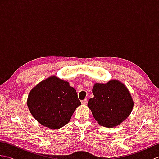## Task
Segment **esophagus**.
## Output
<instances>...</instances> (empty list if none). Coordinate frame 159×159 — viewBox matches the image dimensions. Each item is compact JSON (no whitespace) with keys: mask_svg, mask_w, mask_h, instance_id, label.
Instances as JSON below:
<instances>
[{"mask_svg":"<svg viewBox=\"0 0 159 159\" xmlns=\"http://www.w3.org/2000/svg\"><path fill=\"white\" fill-rule=\"evenodd\" d=\"M81 102H82L83 104H87V99L85 98V99L81 101Z\"/></svg>","mask_w":159,"mask_h":159,"instance_id":"34e87169","label":"esophagus"}]
</instances>
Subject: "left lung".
Returning a JSON list of instances; mask_svg holds the SVG:
<instances>
[{
	"mask_svg": "<svg viewBox=\"0 0 159 159\" xmlns=\"http://www.w3.org/2000/svg\"><path fill=\"white\" fill-rule=\"evenodd\" d=\"M87 106L100 125L113 128L120 124L129 116L133 101L129 91L122 83L111 80L107 83H96Z\"/></svg>",
	"mask_w": 159,
	"mask_h": 159,
	"instance_id": "left-lung-1",
	"label": "left lung"
}]
</instances>
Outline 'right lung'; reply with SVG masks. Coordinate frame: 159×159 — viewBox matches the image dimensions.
<instances>
[{"mask_svg":"<svg viewBox=\"0 0 159 159\" xmlns=\"http://www.w3.org/2000/svg\"><path fill=\"white\" fill-rule=\"evenodd\" d=\"M80 104L76 89L56 76L38 84L30 92L27 100L29 109L35 119L54 130L68 123Z\"/></svg>","mask_w":159,"mask_h":159,"instance_id":"obj_1","label":"right lung"}]
</instances>
